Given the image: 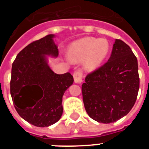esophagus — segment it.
I'll use <instances>...</instances> for the list:
<instances>
[{
	"label": "esophagus",
	"instance_id": "1",
	"mask_svg": "<svg viewBox=\"0 0 149 149\" xmlns=\"http://www.w3.org/2000/svg\"><path fill=\"white\" fill-rule=\"evenodd\" d=\"M74 80L75 83H81L82 82L83 73L81 70H77L74 72Z\"/></svg>",
	"mask_w": 149,
	"mask_h": 149
}]
</instances>
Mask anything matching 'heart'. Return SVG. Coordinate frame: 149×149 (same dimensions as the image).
<instances>
[{
	"label": "heart",
	"mask_w": 149,
	"mask_h": 149,
	"mask_svg": "<svg viewBox=\"0 0 149 149\" xmlns=\"http://www.w3.org/2000/svg\"><path fill=\"white\" fill-rule=\"evenodd\" d=\"M109 51V46L107 40L85 37L74 42L70 46L68 56L72 61H83L85 68L93 71L103 63Z\"/></svg>",
	"instance_id": "obj_1"
}]
</instances>
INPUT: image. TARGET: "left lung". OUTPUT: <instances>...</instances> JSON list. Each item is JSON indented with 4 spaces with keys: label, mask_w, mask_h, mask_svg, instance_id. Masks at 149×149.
<instances>
[{
    "label": "left lung",
    "mask_w": 149,
    "mask_h": 149,
    "mask_svg": "<svg viewBox=\"0 0 149 149\" xmlns=\"http://www.w3.org/2000/svg\"><path fill=\"white\" fill-rule=\"evenodd\" d=\"M138 60L128 45L116 40L107 63L85 77V110L95 121L109 124L131 111L139 90Z\"/></svg>",
    "instance_id": "8db88e82"
}]
</instances>
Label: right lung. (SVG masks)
I'll use <instances>...</instances> for the list:
<instances>
[{
  "label": "right lung",
  "mask_w": 149,
  "mask_h": 149,
  "mask_svg": "<svg viewBox=\"0 0 149 149\" xmlns=\"http://www.w3.org/2000/svg\"><path fill=\"white\" fill-rule=\"evenodd\" d=\"M54 35H47L21 50L11 68L10 92L19 116L34 126L55 124L63 113L62 98L73 84L69 72L54 73L46 56H58Z\"/></svg>",
  "instance_id": "add662e5"
}]
</instances>
